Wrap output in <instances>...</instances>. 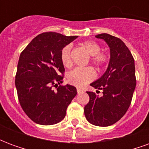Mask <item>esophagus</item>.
I'll return each mask as SVG.
<instances>
[{"label": "esophagus", "instance_id": "1", "mask_svg": "<svg viewBox=\"0 0 149 149\" xmlns=\"http://www.w3.org/2000/svg\"><path fill=\"white\" fill-rule=\"evenodd\" d=\"M77 93H83V90L82 89H81V88H78L77 89Z\"/></svg>", "mask_w": 149, "mask_h": 149}]
</instances>
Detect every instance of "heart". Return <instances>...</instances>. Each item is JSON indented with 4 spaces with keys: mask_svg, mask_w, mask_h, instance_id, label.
Segmentation results:
<instances>
[{
    "mask_svg": "<svg viewBox=\"0 0 149 149\" xmlns=\"http://www.w3.org/2000/svg\"><path fill=\"white\" fill-rule=\"evenodd\" d=\"M85 50L89 55L92 56L91 61L97 68H102L109 62V56L104 52H100V46L93 40H86L82 44ZM71 49L70 45L65 46L61 52V59L62 64L65 67H70L72 65ZM96 77V72L91 67L85 68H76L68 72L67 76L69 84L77 87H82L84 84L93 81Z\"/></svg>",
    "mask_w": 149,
    "mask_h": 149,
    "instance_id": "b5f03b06",
    "label": "heart"
}]
</instances>
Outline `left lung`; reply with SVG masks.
<instances>
[{"label": "left lung", "mask_w": 149, "mask_h": 149, "mask_svg": "<svg viewBox=\"0 0 149 149\" xmlns=\"http://www.w3.org/2000/svg\"><path fill=\"white\" fill-rule=\"evenodd\" d=\"M110 49V60L106 72L100 78L90 84L97 93L87 92L89 102L84 106V115L92 125L106 127L117 122L125 115L131 104L136 88L133 56L120 38L108 33L98 34Z\"/></svg>", "instance_id": "left-lung-1"}]
</instances>
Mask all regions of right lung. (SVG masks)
I'll return each mask as SVG.
<instances>
[{
  "label": "right lung",
  "instance_id": "add662e5",
  "mask_svg": "<svg viewBox=\"0 0 149 149\" xmlns=\"http://www.w3.org/2000/svg\"><path fill=\"white\" fill-rule=\"evenodd\" d=\"M77 37L43 33L20 55L15 79L18 100L26 115L37 124L52 125L61 121L77 93L72 85L58 86L65 72L61 52Z\"/></svg>",
  "mask_w": 149,
  "mask_h": 149
}]
</instances>
